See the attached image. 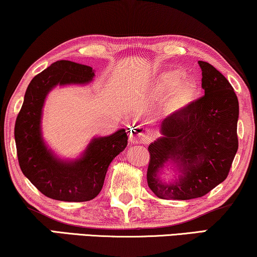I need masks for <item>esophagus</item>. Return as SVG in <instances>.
Here are the masks:
<instances>
[{
  "label": "esophagus",
  "instance_id": "esophagus-1",
  "mask_svg": "<svg viewBox=\"0 0 257 257\" xmlns=\"http://www.w3.org/2000/svg\"><path fill=\"white\" fill-rule=\"evenodd\" d=\"M150 135L146 131H144L143 128L132 127L131 132H130V140L133 144H146L150 142Z\"/></svg>",
  "mask_w": 257,
  "mask_h": 257
}]
</instances>
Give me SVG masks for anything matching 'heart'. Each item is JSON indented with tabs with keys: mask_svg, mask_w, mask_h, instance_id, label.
<instances>
[{
	"mask_svg": "<svg viewBox=\"0 0 257 257\" xmlns=\"http://www.w3.org/2000/svg\"><path fill=\"white\" fill-rule=\"evenodd\" d=\"M157 89L167 92V105L172 112L185 111L195 100L198 86L192 78L179 76L178 72L168 71L160 76Z\"/></svg>",
	"mask_w": 257,
	"mask_h": 257,
	"instance_id": "1",
	"label": "heart"
}]
</instances>
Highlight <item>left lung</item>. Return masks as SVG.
Here are the masks:
<instances>
[{
	"instance_id": "left-lung-1",
	"label": "left lung",
	"mask_w": 257,
	"mask_h": 257,
	"mask_svg": "<svg viewBox=\"0 0 257 257\" xmlns=\"http://www.w3.org/2000/svg\"><path fill=\"white\" fill-rule=\"evenodd\" d=\"M205 96L160 124L149 146L147 184L160 199L200 198L226 180L237 152L238 100L230 83L209 63L199 61ZM168 166L177 177L162 179Z\"/></svg>"
}]
</instances>
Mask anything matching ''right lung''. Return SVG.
<instances>
[{
    "label": "right lung",
    "instance_id": "1",
    "mask_svg": "<svg viewBox=\"0 0 257 257\" xmlns=\"http://www.w3.org/2000/svg\"><path fill=\"white\" fill-rule=\"evenodd\" d=\"M94 70L71 61H57L35 76L27 87L15 124V142L23 174L50 199L90 201L99 194L112 160L127 146L125 128L106 137H93L76 159H62L44 142L43 107L56 86L86 85Z\"/></svg>",
    "mask_w": 257,
    "mask_h": 257
}]
</instances>
